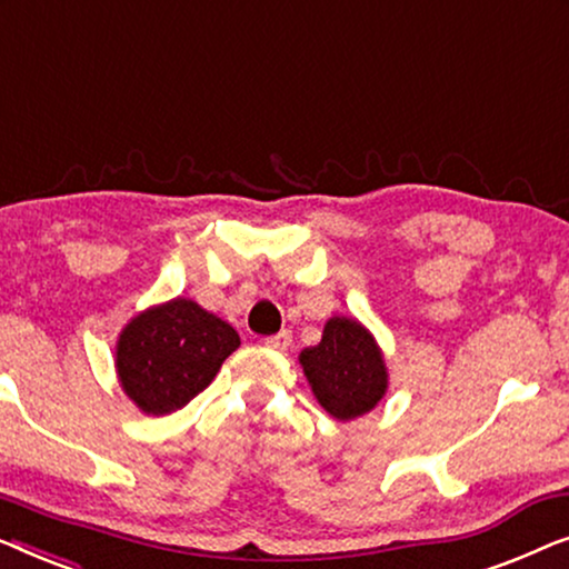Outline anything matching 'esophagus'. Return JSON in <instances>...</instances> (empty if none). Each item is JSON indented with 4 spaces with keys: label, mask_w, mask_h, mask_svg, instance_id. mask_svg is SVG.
<instances>
[{
    "label": "esophagus",
    "mask_w": 569,
    "mask_h": 569,
    "mask_svg": "<svg viewBox=\"0 0 569 569\" xmlns=\"http://www.w3.org/2000/svg\"><path fill=\"white\" fill-rule=\"evenodd\" d=\"M266 342L268 348H276V350H286L288 346H291V332L288 330H281L278 335H270V338L262 340Z\"/></svg>",
    "instance_id": "obj_1"
}]
</instances>
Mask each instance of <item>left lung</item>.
Masks as SVG:
<instances>
[{"label":"left lung","instance_id":"8db88e82","mask_svg":"<svg viewBox=\"0 0 569 569\" xmlns=\"http://www.w3.org/2000/svg\"><path fill=\"white\" fill-rule=\"evenodd\" d=\"M299 361L319 405L338 420L361 418L387 391L381 350L356 319L332 317L322 342L303 350Z\"/></svg>","mask_w":569,"mask_h":569}]
</instances>
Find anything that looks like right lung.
Instances as JSON below:
<instances>
[{
    "label": "right lung",
    "instance_id": "obj_1",
    "mask_svg": "<svg viewBox=\"0 0 569 569\" xmlns=\"http://www.w3.org/2000/svg\"><path fill=\"white\" fill-rule=\"evenodd\" d=\"M237 348L234 327L196 301L174 299L131 319L116 366L126 395L143 412L167 415L203 391Z\"/></svg>",
    "mask_w": 569,
    "mask_h": 569
}]
</instances>
